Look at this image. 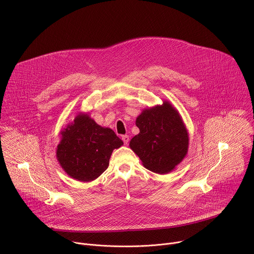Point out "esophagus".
<instances>
[{"label":"esophagus","instance_id":"34e87169","mask_svg":"<svg viewBox=\"0 0 254 254\" xmlns=\"http://www.w3.org/2000/svg\"><path fill=\"white\" fill-rule=\"evenodd\" d=\"M122 139L124 140V142H125V144H127L128 143V141H129V136L128 135H123V137H122Z\"/></svg>","mask_w":254,"mask_h":254}]
</instances>
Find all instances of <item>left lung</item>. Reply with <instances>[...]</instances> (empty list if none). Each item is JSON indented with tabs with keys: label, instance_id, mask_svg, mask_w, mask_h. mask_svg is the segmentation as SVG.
I'll use <instances>...</instances> for the list:
<instances>
[{
	"label": "left lung",
	"instance_id": "obj_1",
	"mask_svg": "<svg viewBox=\"0 0 254 254\" xmlns=\"http://www.w3.org/2000/svg\"><path fill=\"white\" fill-rule=\"evenodd\" d=\"M135 125L139 132L130 139L129 148L144 168L164 175L184 160L189 149V133L170 101L144 108Z\"/></svg>",
	"mask_w": 254,
	"mask_h": 254
}]
</instances>
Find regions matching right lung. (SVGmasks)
<instances>
[{"label": "right lung", "instance_id": "obj_1", "mask_svg": "<svg viewBox=\"0 0 254 254\" xmlns=\"http://www.w3.org/2000/svg\"><path fill=\"white\" fill-rule=\"evenodd\" d=\"M60 134L57 161L69 177L80 182L98 178L110 165L114 150L124 144L112 128L97 125L86 113H79Z\"/></svg>", "mask_w": 254, "mask_h": 254}]
</instances>
